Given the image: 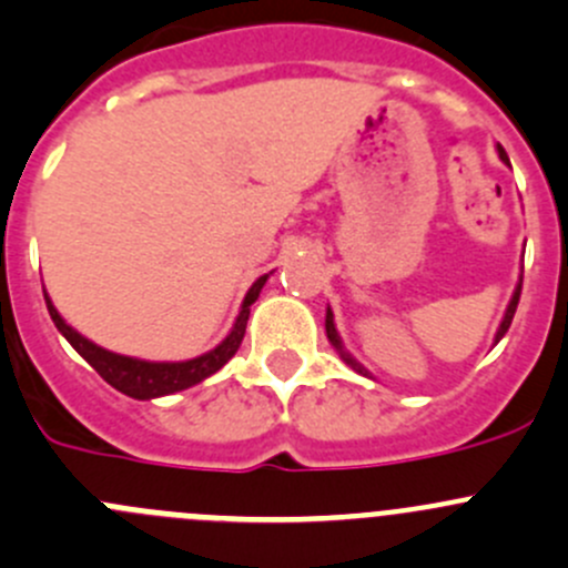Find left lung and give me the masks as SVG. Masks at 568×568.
Wrapping results in <instances>:
<instances>
[{
    "instance_id": "1",
    "label": "left lung",
    "mask_w": 568,
    "mask_h": 568,
    "mask_svg": "<svg viewBox=\"0 0 568 568\" xmlns=\"http://www.w3.org/2000/svg\"><path fill=\"white\" fill-rule=\"evenodd\" d=\"M499 158H503L505 163H508V155H505V150L503 146H499ZM519 296H521V280H519V285H516V291H514V300H510V305H508V311H505V318H503V324H499V329H497V338L494 341H499L503 338L505 333H508V327H510V322H514V313H516V305H519ZM324 327H327V338H329V344L335 346V349H338V355L344 357L346 363H349L352 368H355L357 374H363V377H368V372L366 368L361 366V363L355 361V357L349 355V352L344 349V344H341V338H338V329H335V324H333V313H329V307H327V322H324Z\"/></svg>"
}]
</instances>
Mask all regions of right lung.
I'll return each mask as SVG.
<instances>
[{
  "label": "right lung",
  "mask_w": 568,
  "mask_h": 568,
  "mask_svg": "<svg viewBox=\"0 0 568 568\" xmlns=\"http://www.w3.org/2000/svg\"><path fill=\"white\" fill-rule=\"evenodd\" d=\"M266 280L268 274H263V277H257L255 283H252V288L246 291L244 305H241V313L239 318H235L233 329H230V335L216 346V349L205 352V355L194 357V361H180V363H150V361H138V357L115 355V352L102 349V346H97L93 341L82 338L77 329H71L69 324L60 318V313L54 311L47 291H43V300H47L49 316H52L54 327H58L60 333H63V338L69 341V344L74 346V349L80 352L93 368H97L99 377H102L104 383H110L115 390L132 396V399H155V396L178 394V390L202 383L205 377L216 374L219 368H222L235 352H239L241 341H244V333H246L250 305L261 296V288L266 285Z\"/></svg>",
  "instance_id": "right-lung-1"
}]
</instances>
